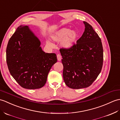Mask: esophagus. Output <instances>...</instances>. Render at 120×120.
<instances>
[{
    "mask_svg": "<svg viewBox=\"0 0 120 120\" xmlns=\"http://www.w3.org/2000/svg\"><path fill=\"white\" fill-rule=\"evenodd\" d=\"M57 59L59 61H60L61 60V56L60 55V54H58L57 55Z\"/></svg>",
    "mask_w": 120,
    "mask_h": 120,
    "instance_id": "esophagus-1",
    "label": "esophagus"
}]
</instances>
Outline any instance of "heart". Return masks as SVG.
Returning <instances> with one entry per match:
<instances>
[{
    "label": "heart",
    "instance_id": "obj_1",
    "mask_svg": "<svg viewBox=\"0 0 120 120\" xmlns=\"http://www.w3.org/2000/svg\"><path fill=\"white\" fill-rule=\"evenodd\" d=\"M51 38L55 42L61 41L60 45L62 48L69 49L73 47L76 43L79 38V33L75 30L63 27L56 30L52 35ZM46 43L49 45H52L49 41H47Z\"/></svg>",
    "mask_w": 120,
    "mask_h": 120
}]
</instances>
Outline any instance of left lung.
I'll use <instances>...</instances> for the list:
<instances>
[{"label": "left lung", "mask_w": 120, "mask_h": 120, "mask_svg": "<svg viewBox=\"0 0 120 120\" xmlns=\"http://www.w3.org/2000/svg\"><path fill=\"white\" fill-rule=\"evenodd\" d=\"M83 23L84 32L76 44L69 49H60L64 81L73 89L90 86L99 76L103 66L101 39L90 24L85 21Z\"/></svg>", "instance_id": "obj_1"}]
</instances>
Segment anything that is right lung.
Segmentation results:
<instances>
[{
    "label": "right lung",
    "mask_w": 120,
    "mask_h": 120,
    "mask_svg": "<svg viewBox=\"0 0 120 120\" xmlns=\"http://www.w3.org/2000/svg\"><path fill=\"white\" fill-rule=\"evenodd\" d=\"M41 42L26 25L17 29L8 42L7 63L11 75L21 87L30 90L42 87L52 66L57 62L55 53H45Z\"/></svg>",
    "instance_id": "obj_1"
}]
</instances>
